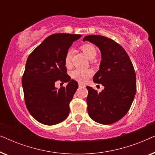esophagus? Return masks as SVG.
I'll return each instance as SVG.
<instances>
[{
  "label": "esophagus",
  "mask_w": 155,
  "mask_h": 155,
  "mask_svg": "<svg viewBox=\"0 0 155 155\" xmlns=\"http://www.w3.org/2000/svg\"><path fill=\"white\" fill-rule=\"evenodd\" d=\"M78 85H79V87H84V84H81V83L78 84Z\"/></svg>",
  "instance_id": "1"
}]
</instances>
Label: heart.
<instances>
[{"mask_svg":"<svg viewBox=\"0 0 155 155\" xmlns=\"http://www.w3.org/2000/svg\"><path fill=\"white\" fill-rule=\"evenodd\" d=\"M81 48L82 51L89 59H93L96 57L97 54V49L92 44H85L82 46ZM72 55H73V51L71 49H69L65 54L64 62L66 67L71 66ZM71 75L74 80L80 82H84L88 78H90L92 75V71L90 70L75 69L71 72Z\"/></svg>","mask_w":155,"mask_h":155,"instance_id":"1","label":"heart"}]
</instances>
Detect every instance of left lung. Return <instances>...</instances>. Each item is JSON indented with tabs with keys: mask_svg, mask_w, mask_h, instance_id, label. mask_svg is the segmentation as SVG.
<instances>
[{
	"mask_svg": "<svg viewBox=\"0 0 155 155\" xmlns=\"http://www.w3.org/2000/svg\"><path fill=\"white\" fill-rule=\"evenodd\" d=\"M83 41L94 44L100 50L101 61L93 81L104 87L99 93L92 87H87L88 114L97 123L112 124L126 115L134 99V68L124 48L114 40L103 36L88 35Z\"/></svg>",
	"mask_w": 155,
	"mask_h": 155,
	"instance_id": "left-lung-1",
	"label": "left lung"
}]
</instances>
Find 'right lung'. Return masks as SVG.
I'll return each mask as SVG.
<instances>
[{
  "label": "right lung",
  "instance_id": "right-lung-1",
  "mask_svg": "<svg viewBox=\"0 0 155 155\" xmlns=\"http://www.w3.org/2000/svg\"><path fill=\"white\" fill-rule=\"evenodd\" d=\"M80 35L59 33L48 37L27 58L22 84L26 107L37 121L52 126L69 115V104L78 87V82L67 75L64 59L73 42ZM68 82L58 89L56 81Z\"/></svg>",
  "mask_w": 155,
  "mask_h": 155
}]
</instances>
